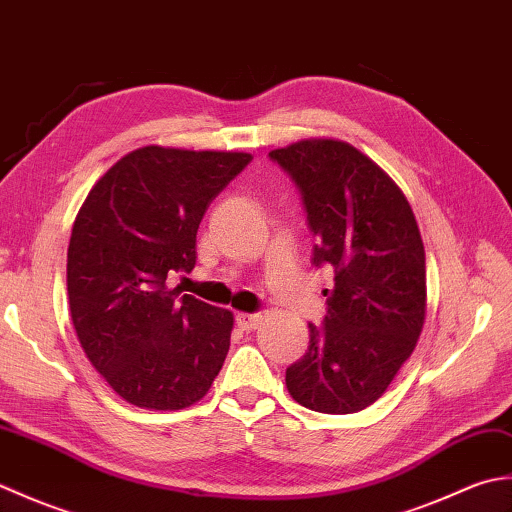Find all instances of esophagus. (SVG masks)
Wrapping results in <instances>:
<instances>
[{"instance_id": "esophagus-1", "label": "esophagus", "mask_w": 512, "mask_h": 512, "mask_svg": "<svg viewBox=\"0 0 512 512\" xmlns=\"http://www.w3.org/2000/svg\"><path fill=\"white\" fill-rule=\"evenodd\" d=\"M259 319H262V314H259V312H239L235 317L237 325L242 330H255L259 325Z\"/></svg>"}]
</instances>
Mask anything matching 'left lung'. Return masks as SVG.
Masks as SVG:
<instances>
[{"label":"left lung","instance_id":"left-lung-1","mask_svg":"<svg viewBox=\"0 0 512 512\" xmlns=\"http://www.w3.org/2000/svg\"><path fill=\"white\" fill-rule=\"evenodd\" d=\"M301 193L317 244L314 266L334 268L323 325L286 369L299 405L356 413L385 394L411 356L427 312V270L416 217L396 182L341 140H299L270 151Z\"/></svg>","mask_w":512,"mask_h":512}]
</instances>
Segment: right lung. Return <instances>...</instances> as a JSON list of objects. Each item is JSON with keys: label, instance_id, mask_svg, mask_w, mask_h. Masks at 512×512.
Listing matches in <instances>:
<instances>
[{"label": "right lung", "instance_id": "right-lung-1", "mask_svg": "<svg viewBox=\"0 0 512 512\" xmlns=\"http://www.w3.org/2000/svg\"><path fill=\"white\" fill-rule=\"evenodd\" d=\"M237 151L158 145L123 156L94 184L68 246L76 336L110 387L140 409L206 396L231 345L233 314L167 286L191 273L202 217L248 162Z\"/></svg>", "mask_w": 512, "mask_h": 512}]
</instances>
